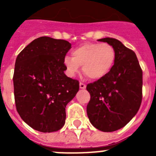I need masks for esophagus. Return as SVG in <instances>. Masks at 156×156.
I'll list each match as a JSON object with an SVG mask.
<instances>
[{
	"label": "esophagus",
	"mask_w": 156,
	"mask_h": 156,
	"mask_svg": "<svg viewBox=\"0 0 156 156\" xmlns=\"http://www.w3.org/2000/svg\"><path fill=\"white\" fill-rule=\"evenodd\" d=\"M80 89H85L86 88V84L80 82Z\"/></svg>",
	"instance_id": "esophagus-1"
}]
</instances>
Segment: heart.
Listing matches in <instances>:
<instances>
[{"label":"heart","mask_w":156,"mask_h":156,"mask_svg":"<svg viewBox=\"0 0 156 156\" xmlns=\"http://www.w3.org/2000/svg\"><path fill=\"white\" fill-rule=\"evenodd\" d=\"M115 61V51L109 44L87 42L66 56L64 65L70 76H75L82 66L83 73L91 80H99L111 71Z\"/></svg>","instance_id":"obj_1"}]
</instances>
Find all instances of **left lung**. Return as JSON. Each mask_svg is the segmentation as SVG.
<instances>
[{
	"instance_id": "obj_1",
	"label": "left lung",
	"mask_w": 156,
	"mask_h": 156,
	"mask_svg": "<svg viewBox=\"0 0 156 156\" xmlns=\"http://www.w3.org/2000/svg\"><path fill=\"white\" fill-rule=\"evenodd\" d=\"M113 47L115 61L105 76L87 85L90 99L87 113L91 124L104 132L126 126L140 108L142 101L143 73L134 51L119 41L98 40Z\"/></svg>"
}]
</instances>
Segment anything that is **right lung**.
<instances>
[{"mask_svg":"<svg viewBox=\"0 0 156 156\" xmlns=\"http://www.w3.org/2000/svg\"><path fill=\"white\" fill-rule=\"evenodd\" d=\"M71 48L65 40L41 37L18 55L13 75L16 110L33 129L58 131L66 122V106L79 90L77 80L64 73Z\"/></svg>","mask_w":156,"mask_h":156,"instance_id":"add662e5","label":"right lung"}]
</instances>
